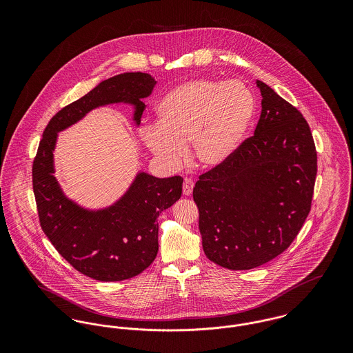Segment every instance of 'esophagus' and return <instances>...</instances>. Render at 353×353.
<instances>
[{
    "mask_svg": "<svg viewBox=\"0 0 353 353\" xmlns=\"http://www.w3.org/2000/svg\"><path fill=\"white\" fill-rule=\"evenodd\" d=\"M193 186H194V182L189 178H186L183 181V188H182V192H183V196H190L192 192H193Z\"/></svg>",
    "mask_w": 353,
    "mask_h": 353,
    "instance_id": "1",
    "label": "esophagus"
}]
</instances>
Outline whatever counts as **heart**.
I'll return each instance as SVG.
<instances>
[{"label":"heart","instance_id":"obj_1","mask_svg":"<svg viewBox=\"0 0 353 353\" xmlns=\"http://www.w3.org/2000/svg\"><path fill=\"white\" fill-rule=\"evenodd\" d=\"M157 123L143 128L147 148L167 167H178L192 144L206 170L224 164L241 147L255 114V98L242 81L199 79L167 92L156 107Z\"/></svg>","mask_w":353,"mask_h":353}]
</instances>
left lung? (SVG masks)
<instances>
[{"mask_svg": "<svg viewBox=\"0 0 353 353\" xmlns=\"http://www.w3.org/2000/svg\"><path fill=\"white\" fill-rule=\"evenodd\" d=\"M262 111L254 136L200 175L193 199L205 255L231 270L287 250L310 213L316 151L302 112L256 80Z\"/></svg>", "mask_w": 353, "mask_h": 353, "instance_id": "8db88e82", "label": "left lung"}]
</instances>
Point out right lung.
Masks as SVG:
<instances>
[{
  "mask_svg": "<svg viewBox=\"0 0 353 353\" xmlns=\"http://www.w3.org/2000/svg\"><path fill=\"white\" fill-rule=\"evenodd\" d=\"M156 81L130 72L99 83L87 95L59 110L49 122L32 164V188L39 223L51 245L76 270L99 281H122L145 270L157 255L159 214L182 196L181 176L156 178L139 172L129 190L108 208L85 209L69 200L54 176L58 133L91 110L112 103L134 107L140 125Z\"/></svg>",
  "mask_w": 353,
  "mask_h": 353,
  "instance_id": "add662e5",
  "label": "right lung"
}]
</instances>
